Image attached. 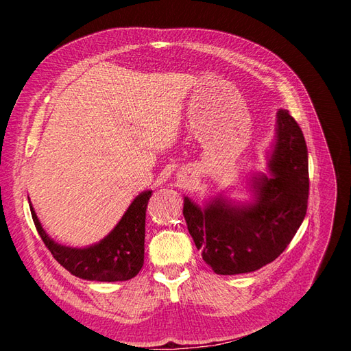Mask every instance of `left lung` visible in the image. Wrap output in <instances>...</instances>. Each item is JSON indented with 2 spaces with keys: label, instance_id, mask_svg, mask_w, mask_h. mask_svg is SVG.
Here are the masks:
<instances>
[{
  "label": "left lung",
  "instance_id": "left-lung-1",
  "mask_svg": "<svg viewBox=\"0 0 351 351\" xmlns=\"http://www.w3.org/2000/svg\"><path fill=\"white\" fill-rule=\"evenodd\" d=\"M268 169L271 176L252 177L253 200L247 204L219 195L199 206L184 197L187 230L215 274H246L271 263L304 219L309 197L307 147L302 129L287 110L278 111L277 142Z\"/></svg>",
  "mask_w": 351,
  "mask_h": 351
}]
</instances>
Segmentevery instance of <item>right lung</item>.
I'll return each mask as SVG.
<instances>
[{
  "mask_svg": "<svg viewBox=\"0 0 351 351\" xmlns=\"http://www.w3.org/2000/svg\"><path fill=\"white\" fill-rule=\"evenodd\" d=\"M151 196L152 190L142 192L107 237L83 249L56 243L42 228L32 205L30 212L42 241L61 267L74 277L101 282L127 281L136 277L143 267L146 206Z\"/></svg>",
  "mask_w": 351,
  "mask_h": 351,
  "instance_id": "1",
  "label": "right lung"
}]
</instances>
